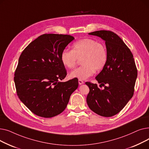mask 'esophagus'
<instances>
[{
    "instance_id": "34e87169",
    "label": "esophagus",
    "mask_w": 149,
    "mask_h": 149,
    "mask_svg": "<svg viewBox=\"0 0 149 149\" xmlns=\"http://www.w3.org/2000/svg\"><path fill=\"white\" fill-rule=\"evenodd\" d=\"M79 84H84V81L81 80H79Z\"/></svg>"
}]
</instances>
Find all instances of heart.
<instances>
[{"label":"heart","mask_w":149,"mask_h":149,"mask_svg":"<svg viewBox=\"0 0 149 149\" xmlns=\"http://www.w3.org/2000/svg\"><path fill=\"white\" fill-rule=\"evenodd\" d=\"M79 59H81V67L70 74L71 78L86 80L96 71L102 69L107 60L106 46L95 39L86 38L74 43L72 49H65L60 54V60L65 68H75Z\"/></svg>","instance_id":"b5f03b06"}]
</instances>
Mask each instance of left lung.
<instances>
[{"mask_svg":"<svg viewBox=\"0 0 149 149\" xmlns=\"http://www.w3.org/2000/svg\"><path fill=\"white\" fill-rule=\"evenodd\" d=\"M105 41L107 52L106 65L95 77L100 83L86 82L89 88L86 101L97 114L110 117L119 113L134 95L137 69L134 56L122 39L111 31L89 33Z\"/></svg>","mask_w":149,"mask_h":149,"instance_id":"1","label":"left lung"}]
</instances>
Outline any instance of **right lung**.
I'll use <instances>...</instances> for the list:
<instances>
[{
	"instance_id": "add662e5",
	"label": "right lung",
	"mask_w": 149,
	"mask_h": 149,
	"mask_svg": "<svg viewBox=\"0 0 149 149\" xmlns=\"http://www.w3.org/2000/svg\"><path fill=\"white\" fill-rule=\"evenodd\" d=\"M74 39L70 35L45 34L20 55L14 73L15 89L20 101L36 115L51 118L61 113L78 88L76 78L60 81L67 75L60 54Z\"/></svg>"
}]
</instances>
